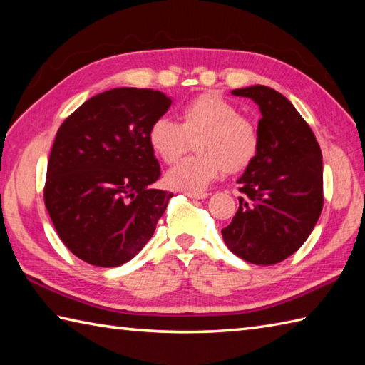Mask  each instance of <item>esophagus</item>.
Instances as JSON below:
<instances>
[{
  "mask_svg": "<svg viewBox=\"0 0 365 365\" xmlns=\"http://www.w3.org/2000/svg\"><path fill=\"white\" fill-rule=\"evenodd\" d=\"M185 195H187L188 197H191V199H205L208 195H207V192H202V191H200V192H192V191H187V192H185Z\"/></svg>",
  "mask_w": 365,
  "mask_h": 365,
  "instance_id": "obj_1",
  "label": "esophagus"
}]
</instances>
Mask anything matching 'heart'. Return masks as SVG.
<instances>
[{"instance_id":"b5f03b06","label":"heart","mask_w":365,"mask_h":365,"mask_svg":"<svg viewBox=\"0 0 365 365\" xmlns=\"http://www.w3.org/2000/svg\"><path fill=\"white\" fill-rule=\"evenodd\" d=\"M196 141V157L185 158L170 168L165 180L169 188L197 192L207 188L222 169L238 173L254 160L259 133L254 123L240 115L226 98L204 94L180 110V123L168 115L157 118L149 128L152 150L165 163H174Z\"/></svg>"}]
</instances>
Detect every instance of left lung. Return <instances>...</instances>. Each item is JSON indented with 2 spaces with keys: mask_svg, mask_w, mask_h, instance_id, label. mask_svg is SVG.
<instances>
[{
  "mask_svg": "<svg viewBox=\"0 0 365 365\" xmlns=\"http://www.w3.org/2000/svg\"><path fill=\"white\" fill-rule=\"evenodd\" d=\"M259 105V149L238 178L240 207L221 230L229 250L254 265H274L297 252L323 208L322 150L289 98L268 86L234 89Z\"/></svg>",
  "mask_w": 365,
  "mask_h": 365,
  "instance_id": "left-lung-1",
  "label": "left lung"
}]
</instances>
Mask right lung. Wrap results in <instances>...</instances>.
<instances>
[{"label": "right lung", "instance_id": "add662e5", "mask_svg": "<svg viewBox=\"0 0 365 365\" xmlns=\"http://www.w3.org/2000/svg\"><path fill=\"white\" fill-rule=\"evenodd\" d=\"M173 100L115 88L86 100L59 127L46 168L45 207L59 238L96 267H120L152 238L173 192L155 190L152 122Z\"/></svg>", "mask_w": 365, "mask_h": 365}]
</instances>
